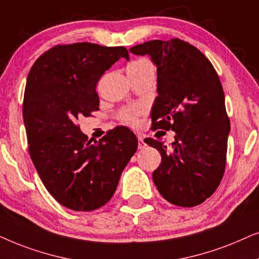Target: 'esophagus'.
<instances>
[{"label": "esophagus", "mask_w": 259, "mask_h": 259, "mask_svg": "<svg viewBox=\"0 0 259 259\" xmlns=\"http://www.w3.org/2000/svg\"><path fill=\"white\" fill-rule=\"evenodd\" d=\"M137 139H139V149H144V148H146V143H144L143 137L137 136Z\"/></svg>", "instance_id": "1"}]
</instances>
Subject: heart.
Masks as SVG:
<instances>
[{
    "mask_svg": "<svg viewBox=\"0 0 259 259\" xmlns=\"http://www.w3.org/2000/svg\"><path fill=\"white\" fill-rule=\"evenodd\" d=\"M141 61H147V60L146 59L136 60L132 64H137V63H141ZM141 112H142V109L139 108V106H129V108L124 109L123 111L119 113V119L122 120L123 123H126V124H136Z\"/></svg>",
    "mask_w": 259,
    "mask_h": 259,
    "instance_id": "1",
    "label": "heart"
}]
</instances>
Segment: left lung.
<instances>
[{
    "label": "left lung",
    "mask_w": 259,
    "mask_h": 259,
    "mask_svg": "<svg viewBox=\"0 0 259 259\" xmlns=\"http://www.w3.org/2000/svg\"><path fill=\"white\" fill-rule=\"evenodd\" d=\"M130 52L150 55L157 66L151 129L175 132L170 147L144 140L162 157L154 184L170 204H202L218 188L226 165L231 126L219 75L198 48L180 39L147 41Z\"/></svg>",
    "instance_id": "obj_1"
}]
</instances>
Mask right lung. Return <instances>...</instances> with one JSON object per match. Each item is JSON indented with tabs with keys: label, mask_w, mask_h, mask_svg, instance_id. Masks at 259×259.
I'll use <instances>...</instances> for the list:
<instances>
[{
	"label": "right lung",
	"mask_w": 259,
	"mask_h": 259,
	"mask_svg": "<svg viewBox=\"0 0 259 259\" xmlns=\"http://www.w3.org/2000/svg\"><path fill=\"white\" fill-rule=\"evenodd\" d=\"M125 47L91 42L57 45L30 68L23 97V122L30 158L50 194L79 212L104 206L137 150L126 126L110 130L94 143L77 120L99 110L96 86Z\"/></svg>",
	"instance_id": "add662e5"
}]
</instances>
